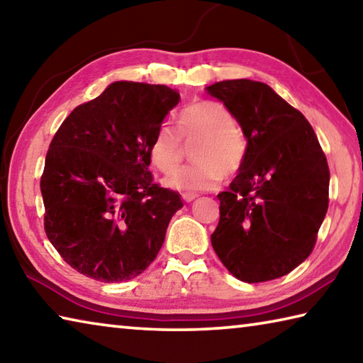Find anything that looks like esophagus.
I'll list each match as a JSON object with an SVG mask.
<instances>
[{"label":"esophagus","mask_w":363,"mask_h":363,"mask_svg":"<svg viewBox=\"0 0 363 363\" xmlns=\"http://www.w3.org/2000/svg\"><path fill=\"white\" fill-rule=\"evenodd\" d=\"M196 196H199V194H182V200L186 201V203H189V201L195 200Z\"/></svg>","instance_id":"esophagus-1"}]
</instances>
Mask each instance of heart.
I'll use <instances>...</instances> for the list:
<instances>
[{
  "label": "heart",
  "instance_id": "obj_1",
  "mask_svg": "<svg viewBox=\"0 0 363 363\" xmlns=\"http://www.w3.org/2000/svg\"><path fill=\"white\" fill-rule=\"evenodd\" d=\"M181 138L201 139L194 151L199 163L171 174L164 181L171 189L186 194L213 189L224 176L237 174L243 167L247 138L220 102L203 99L189 104L177 118V133L168 125L160 126L149 149L150 163L160 173L169 174L179 167L183 157Z\"/></svg>",
  "mask_w": 363,
  "mask_h": 363
}]
</instances>
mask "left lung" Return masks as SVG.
I'll return each mask as SVG.
<instances>
[{
	"label": "left lung",
	"mask_w": 363,
	"mask_h": 363,
	"mask_svg": "<svg viewBox=\"0 0 363 363\" xmlns=\"http://www.w3.org/2000/svg\"><path fill=\"white\" fill-rule=\"evenodd\" d=\"M206 89L248 140L242 169L218 195L213 248L238 280L284 277L315 247L328 210L327 157L304 115L266 83L225 79Z\"/></svg>",
	"instance_id": "obj_1"
}]
</instances>
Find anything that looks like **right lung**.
Masks as SVG:
<instances>
[{
  "label": "right lung",
  "instance_id": "right-lung-1",
  "mask_svg": "<svg viewBox=\"0 0 363 363\" xmlns=\"http://www.w3.org/2000/svg\"><path fill=\"white\" fill-rule=\"evenodd\" d=\"M177 102L168 86L115 82L73 108L54 134L41 176L45 230L86 277H138L184 206L149 171L153 136Z\"/></svg>",
  "mask_w": 363,
  "mask_h": 363
}]
</instances>
